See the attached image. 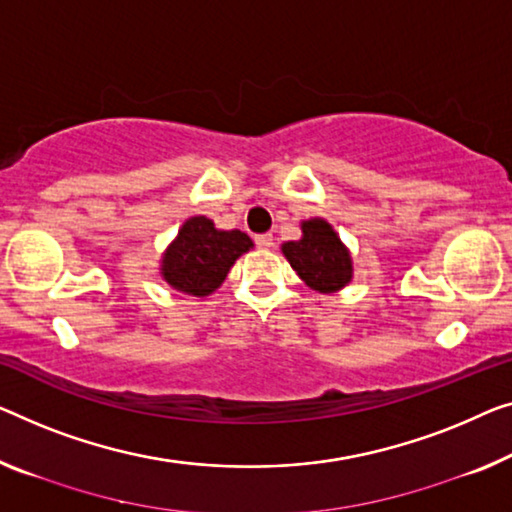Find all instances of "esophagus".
<instances>
[{
    "label": "esophagus",
    "instance_id": "obj_1",
    "mask_svg": "<svg viewBox=\"0 0 512 512\" xmlns=\"http://www.w3.org/2000/svg\"><path fill=\"white\" fill-rule=\"evenodd\" d=\"M273 234H259V236H255V243H257V248H264V250H269V248H273Z\"/></svg>",
    "mask_w": 512,
    "mask_h": 512
}]
</instances>
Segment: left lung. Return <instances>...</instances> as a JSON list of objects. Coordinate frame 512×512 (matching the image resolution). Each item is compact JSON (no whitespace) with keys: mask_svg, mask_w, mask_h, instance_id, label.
Masks as SVG:
<instances>
[{"mask_svg":"<svg viewBox=\"0 0 512 512\" xmlns=\"http://www.w3.org/2000/svg\"><path fill=\"white\" fill-rule=\"evenodd\" d=\"M289 266L305 285L319 294H335L354 278V262L340 234L324 218L301 223V239L280 246Z\"/></svg>","mask_w":512,"mask_h":512,"instance_id":"8db88e82","label":"left lung"}]
</instances>
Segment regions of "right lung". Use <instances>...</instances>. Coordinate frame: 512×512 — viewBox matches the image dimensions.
<instances>
[{
    "mask_svg": "<svg viewBox=\"0 0 512 512\" xmlns=\"http://www.w3.org/2000/svg\"><path fill=\"white\" fill-rule=\"evenodd\" d=\"M255 248L241 230H218L207 216H190L160 255V278L181 294L211 296L236 259Z\"/></svg>",
    "mask_w": 512,
    "mask_h": 512,
    "instance_id": "1",
    "label": "right lung"
}]
</instances>
